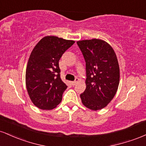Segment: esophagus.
Instances as JSON below:
<instances>
[{
	"label": "esophagus",
	"mask_w": 146,
	"mask_h": 146,
	"mask_svg": "<svg viewBox=\"0 0 146 146\" xmlns=\"http://www.w3.org/2000/svg\"><path fill=\"white\" fill-rule=\"evenodd\" d=\"M78 81H79V79H78V78H76V79H75V81L71 82V84L73 85V86H75V85L78 82Z\"/></svg>",
	"instance_id": "obj_1"
}]
</instances>
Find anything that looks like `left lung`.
Here are the masks:
<instances>
[{
	"label": "left lung",
	"mask_w": 146,
	"mask_h": 146,
	"mask_svg": "<svg viewBox=\"0 0 146 146\" xmlns=\"http://www.w3.org/2000/svg\"><path fill=\"white\" fill-rule=\"evenodd\" d=\"M86 62V89L80 95L82 102L93 110L106 106L118 89L119 66L112 46L100 39L77 42Z\"/></svg>",
	"instance_id": "left-lung-1"
}]
</instances>
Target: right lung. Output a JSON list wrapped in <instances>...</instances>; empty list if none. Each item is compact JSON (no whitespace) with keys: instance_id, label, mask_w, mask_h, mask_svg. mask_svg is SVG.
Instances as JSON below:
<instances>
[{"instance_id":"1","label":"right lung","mask_w":146,"mask_h":146,"mask_svg":"<svg viewBox=\"0 0 146 146\" xmlns=\"http://www.w3.org/2000/svg\"><path fill=\"white\" fill-rule=\"evenodd\" d=\"M75 43L57 36H45L31 51L25 81L31 102L42 110H51L62 101L67 86L60 78L59 60Z\"/></svg>"}]
</instances>
